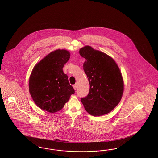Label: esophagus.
I'll return each mask as SVG.
<instances>
[{
    "label": "esophagus",
    "mask_w": 158,
    "mask_h": 158,
    "mask_svg": "<svg viewBox=\"0 0 158 158\" xmlns=\"http://www.w3.org/2000/svg\"><path fill=\"white\" fill-rule=\"evenodd\" d=\"M73 89L76 90H77V85L76 84V85H73Z\"/></svg>",
    "instance_id": "1"
}]
</instances>
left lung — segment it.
Instances as JSON below:
<instances>
[{
    "label": "left lung",
    "mask_w": 158,
    "mask_h": 158,
    "mask_svg": "<svg viewBox=\"0 0 158 158\" xmlns=\"http://www.w3.org/2000/svg\"><path fill=\"white\" fill-rule=\"evenodd\" d=\"M79 54L86 59L83 69L90 84L89 93L81 102L92 116L108 114L119 103L124 90L119 68L111 57L90 46L81 48Z\"/></svg>",
    "instance_id": "obj_1"
}]
</instances>
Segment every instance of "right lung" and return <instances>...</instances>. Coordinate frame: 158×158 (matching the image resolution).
Listing matches in <instances>:
<instances>
[{
	"instance_id": "obj_1",
	"label": "right lung",
	"mask_w": 158,
	"mask_h": 158,
	"mask_svg": "<svg viewBox=\"0 0 158 158\" xmlns=\"http://www.w3.org/2000/svg\"><path fill=\"white\" fill-rule=\"evenodd\" d=\"M70 58L65 49L49 53L34 67L29 80V91L36 105L43 110L55 113L62 110L75 90L63 72Z\"/></svg>"
}]
</instances>
